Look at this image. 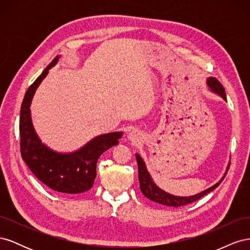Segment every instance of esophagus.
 I'll return each instance as SVG.
<instances>
[{
    "label": "esophagus",
    "instance_id": "34e87169",
    "mask_svg": "<svg viewBox=\"0 0 250 250\" xmlns=\"http://www.w3.org/2000/svg\"><path fill=\"white\" fill-rule=\"evenodd\" d=\"M128 139H129L133 143H139L142 140V134L138 130H133L128 135Z\"/></svg>",
    "mask_w": 250,
    "mask_h": 250
}]
</instances>
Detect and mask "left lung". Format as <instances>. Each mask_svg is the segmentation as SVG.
I'll use <instances>...</instances> for the list:
<instances>
[{"label":"left lung","instance_id":"left-lung-1","mask_svg":"<svg viewBox=\"0 0 250 250\" xmlns=\"http://www.w3.org/2000/svg\"><path fill=\"white\" fill-rule=\"evenodd\" d=\"M207 82H208V85L210 87V89L213 90L214 93L218 94L219 96H221L223 99L226 101L225 90H224V87L222 86L220 82H219L214 77H209ZM135 158H137V162H138L140 188H141L143 195L150 200H152L156 203L164 204V206H167V207H173V208L184 207V206H187V204H188V203H192L196 200L200 199L202 196L207 195L208 193H209L211 191H214L215 188L222 183L223 178L226 175V173H225L223 178L220 181H219V183H217L213 187L208 188V190H206V191H203L199 194L193 195V196H188V197H179V196H174V195H171L167 192L161 190V188L153 183V180H152V178H151L150 174L148 173L147 168L145 166V163H144V161L142 160V157L139 154H135Z\"/></svg>","mask_w":250,"mask_h":250}]
</instances>
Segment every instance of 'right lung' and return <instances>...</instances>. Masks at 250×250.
Listing matches in <instances>:
<instances>
[{"mask_svg":"<svg viewBox=\"0 0 250 250\" xmlns=\"http://www.w3.org/2000/svg\"><path fill=\"white\" fill-rule=\"evenodd\" d=\"M57 56L29 86L21 103L20 115L21 153L34 175L52 190L64 194L88 191L96 178L97 162L103 152L119 144L122 132L102 134L72 153H57L43 145L32 125L31 105L36 88L58 62Z\"/></svg>","mask_w":250,"mask_h":250,"instance_id":"add662e5","label":"right lung"}]
</instances>
